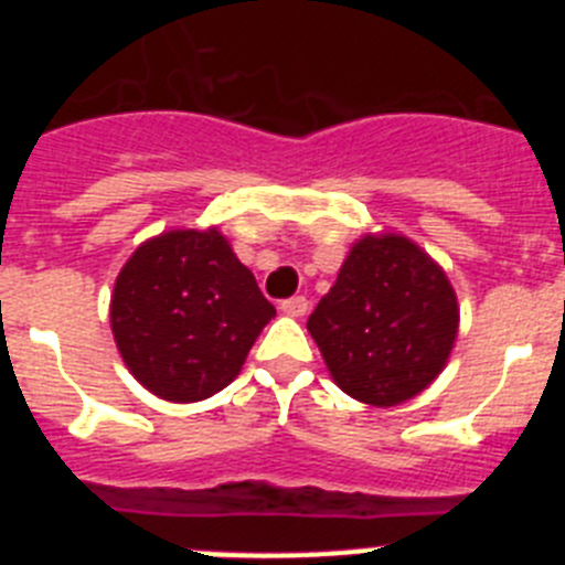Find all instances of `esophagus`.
<instances>
[{"label": "esophagus", "instance_id": "obj_1", "mask_svg": "<svg viewBox=\"0 0 565 565\" xmlns=\"http://www.w3.org/2000/svg\"><path fill=\"white\" fill-rule=\"evenodd\" d=\"M279 311L286 317H306L308 313V299L306 297H291L279 302Z\"/></svg>", "mask_w": 565, "mask_h": 565}]
</instances>
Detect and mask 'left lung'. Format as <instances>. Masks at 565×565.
<instances>
[{"mask_svg":"<svg viewBox=\"0 0 565 565\" xmlns=\"http://www.w3.org/2000/svg\"><path fill=\"white\" fill-rule=\"evenodd\" d=\"M458 319L456 291L430 254L404 234L367 232L308 317V333L339 391L396 407L436 382Z\"/></svg>","mask_w":565,"mask_h":565,"instance_id":"obj_1","label":"left lung"}]
</instances>
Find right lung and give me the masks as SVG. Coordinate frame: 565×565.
<instances>
[{"instance_id":"add662e5","label":"right lung","mask_w":565,"mask_h":565,"mask_svg":"<svg viewBox=\"0 0 565 565\" xmlns=\"http://www.w3.org/2000/svg\"><path fill=\"white\" fill-rule=\"evenodd\" d=\"M274 317L217 226L143 239L109 299L124 364L152 396L174 404L203 402L232 384Z\"/></svg>"}]
</instances>
